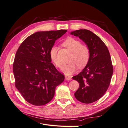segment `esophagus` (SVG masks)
<instances>
[{
	"label": "esophagus",
	"mask_w": 128,
	"mask_h": 128,
	"mask_svg": "<svg viewBox=\"0 0 128 128\" xmlns=\"http://www.w3.org/2000/svg\"><path fill=\"white\" fill-rule=\"evenodd\" d=\"M65 79L67 80H72V77L70 76H66L65 77Z\"/></svg>",
	"instance_id": "esophagus-1"
}]
</instances>
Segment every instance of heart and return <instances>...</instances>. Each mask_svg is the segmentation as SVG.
Wrapping results in <instances>:
<instances>
[{"label":"heart","instance_id":"heart-1","mask_svg":"<svg viewBox=\"0 0 128 128\" xmlns=\"http://www.w3.org/2000/svg\"><path fill=\"white\" fill-rule=\"evenodd\" d=\"M62 45L72 52L69 59V63L64 65L61 71L66 75H70L77 69L84 67L90 57V49L86 44H81L80 40L72 37H68L62 42ZM58 48L53 46L50 49V56L53 62L57 67H61V61L58 56Z\"/></svg>","mask_w":128,"mask_h":128}]
</instances>
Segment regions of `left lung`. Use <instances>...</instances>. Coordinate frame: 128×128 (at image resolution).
Here are the masks:
<instances>
[{
    "label": "left lung",
    "instance_id": "left-lung-1",
    "mask_svg": "<svg viewBox=\"0 0 128 128\" xmlns=\"http://www.w3.org/2000/svg\"><path fill=\"white\" fill-rule=\"evenodd\" d=\"M78 37L90 49V57L86 66L78 75L72 77L80 86L74 94L81 102L90 104L101 98L110 86L113 67L108 49L96 34L86 29L71 32Z\"/></svg>",
    "mask_w": 128,
    "mask_h": 128
}]
</instances>
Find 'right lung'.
Instances as JSON below:
<instances>
[{"label":"right lung","mask_w":128,"mask_h":128,"mask_svg":"<svg viewBox=\"0 0 128 128\" xmlns=\"http://www.w3.org/2000/svg\"><path fill=\"white\" fill-rule=\"evenodd\" d=\"M67 32H38L27 37L19 46L13 65L15 86L27 102L34 106L49 102L56 88L64 76L51 62L50 49Z\"/></svg>","instance_id":"1"}]
</instances>
